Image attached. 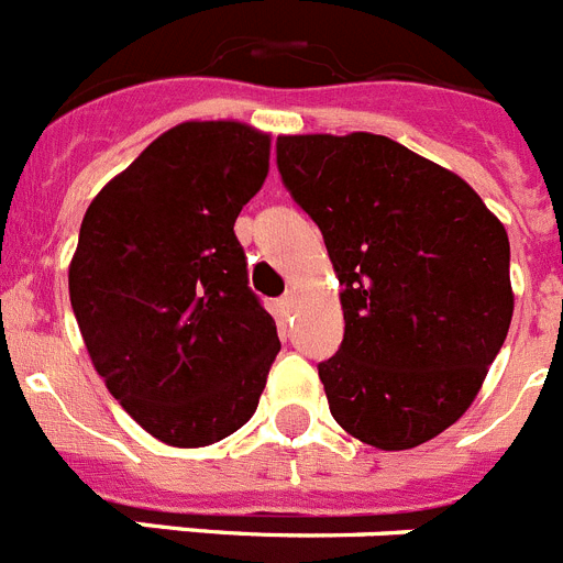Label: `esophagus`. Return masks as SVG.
Instances as JSON below:
<instances>
[{
    "mask_svg": "<svg viewBox=\"0 0 563 563\" xmlns=\"http://www.w3.org/2000/svg\"><path fill=\"white\" fill-rule=\"evenodd\" d=\"M277 314H280L283 320H288V317L295 314V295H283L280 300H277Z\"/></svg>",
    "mask_w": 563,
    "mask_h": 563,
    "instance_id": "obj_1",
    "label": "esophagus"
}]
</instances>
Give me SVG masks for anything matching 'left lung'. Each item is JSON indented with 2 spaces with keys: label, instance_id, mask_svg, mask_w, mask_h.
Instances as JSON below:
<instances>
[{
  "label": "left lung",
  "instance_id": "8db88e82",
  "mask_svg": "<svg viewBox=\"0 0 563 563\" xmlns=\"http://www.w3.org/2000/svg\"><path fill=\"white\" fill-rule=\"evenodd\" d=\"M277 169L342 286L345 334L317 365L331 417L383 451L439 437L510 329L505 227L459 175L385 135H280Z\"/></svg>",
  "mask_w": 563,
  "mask_h": 563
}]
</instances>
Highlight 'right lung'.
<instances>
[{
  "label": "right lung",
  "instance_id": "right-lung-1",
  "mask_svg": "<svg viewBox=\"0 0 563 563\" xmlns=\"http://www.w3.org/2000/svg\"><path fill=\"white\" fill-rule=\"evenodd\" d=\"M268 173V135L187 121L87 209L70 302L90 360L135 422L175 448L252 419L280 340L249 288L234 221Z\"/></svg>",
  "mask_w": 563,
  "mask_h": 563
}]
</instances>
